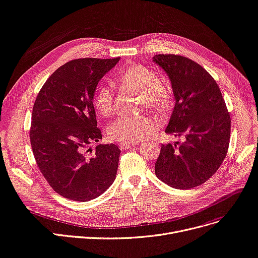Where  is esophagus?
<instances>
[{
	"instance_id": "obj_1",
	"label": "esophagus",
	"mask_w": 258,
	"mask_h": 258,
	"mask_svg": "<svg viewBox=\"0 0 258 258\" xmlns=\"http://www.w3.org/2000/svg\"><path fill=\"white\" fill-rule=\"evenodd\" d=\"M134 145H136V143H123V142H120L119 143V148L121 150H126V149H130V148H133Z\"/></svg>"
}]
</instances>
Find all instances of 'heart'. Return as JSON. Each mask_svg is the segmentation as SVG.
I'll list each match as a JSON object with an SVG mask.
<instances>
[{
	"label": "heart",
	"mask_w": 258,
	"mask_h": 258,
	"mask_svg": "<svg viewBox=\"0 0 258 258\" xmlns=\"http://www.w3.org/2000/svg\"><path fill=\"white\" fill-rule=\"evenodd\" d=\"M121 80L139 91L144 101L151 108L163 111L171 105V91L163 85L159 76L149 67L135 65L120 74ZM94 107L103 117H109L115 110L113 86L108 83L100 84L94 95ZM156 121L148 116H122L108 126L110 139L123 143L140 141L147 134L156 128Z\"/></svg>",
	"instance_id": "heart-1"
}]
</instances>
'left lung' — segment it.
I'll return each mask as SVG.
<instances>
[{"label":"left lung","instance_id":"obj_1","mask_svg":"<svg viewBox=\"0 0 258 258\" xmlns=\"http://www.w3.org/2000/svg\"><path fill=\"white\" fill-rule=\"evenodd\" d=\"M153 62L169 77L175 99L164 132L183 137L181 143L161 145L155 174L174 188H193L214 175L226 158L230 114L216 81L203 66L176 54H156Z\"/></svg>","mask_w":258,"mask_h":258}]
</instances>
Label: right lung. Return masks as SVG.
Returning a JSON list of instances; mask_svg holds the SVG:
<instances>
[{
    "label": "right lung",
    "instance_id": "right-lung-1",
    "mask_svg": "<svg viewBox=\"0 0 258 258\" xmlns=\"http://www.w3.org/2000/svg\"><path fill=\"white\" fill-rule=\"evenodd\" d=\"M85 58L67 62L41 88L32 109L30 142L37 164L53 191L74 201L103 194L117 175L121 151L102 139L94 95L99 81L119 62Z\"/></svg>",
    "mask_w": 258,
    "mask_h": 258
}]
</instances>
